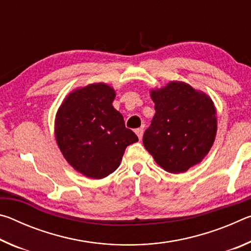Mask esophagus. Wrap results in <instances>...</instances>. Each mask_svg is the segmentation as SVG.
I'll return each instance as SVG.
<instances>
[{
	"mask_svg": "<svg viewBox=\"0 0 251 251\" xmlns=\"http://www.w3.org/2000/svg\"><path fill=\"white\" fill-rule=\"evenodd\" d=\"M135 133H136V135L138 136V138H139V139H142V138H143V133H144L143 128H137V129L135 130Z\"/></svg>",
	"mask_w": 251,
	"mask_h": 251,
	"instance_id": "esophagus-1",
	"label": "esophagus"
}]
</instances>
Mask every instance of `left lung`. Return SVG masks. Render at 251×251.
Listing matches in <instances>:
<instances>
[{"mask_svg":"<svg viewBox=\"0 0 251 251\" xmlns=\"http://www.w3.org/2000/svg\"><path fill=\"white\" fill-rule=\"evenodd\" d=\"M155 116L143 143L159 166L180 174L201 163L217 134V112L206 93L173 80L151 90Z\"/></svg>","mask_w":251,"mask_h":251,"instance_id":"1","label":"left lung"}]
</instances>
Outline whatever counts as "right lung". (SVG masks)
<instances>
[{
	"mask_svg": "<svg viewBox=\"0 0 251 251\" xmlns=\"http://www.w3.org/2000/svg\"><path fill=\"white\" fill-rule=\"evenodd\" d=\"M115 90L105 83L76 88L55 116V138L72 167L83 176L100 179L116 171L126 147L138 141L114 108Z\"/></svg>",
	"mask_w": 251,
	"mask_h": 251,
	"instance_id": "add662e5",
	"label": "right lung"
}]
</instances>
